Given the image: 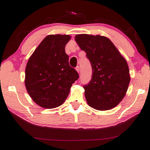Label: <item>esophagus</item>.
I'll return each instance as SVG.
<instances>
[{
    "mask_svg": "<svg viewBox=\"0 0 150 150\" xmlns=\"http://www.w3.org/2000/svg\"><path fill=\"white\" fill-rule=\"evenodd\" d=\"M76 70L79 73V71H80V67L79 66H77L76 67Z\"/></svg>",
    "mask_w": 150,
    "mask_h": 150,
    "instance_id": "obj_1",
    "label": "esophagus"
}]
</instances>
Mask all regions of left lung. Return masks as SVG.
Instances as JSON below:
<instances>
[{"mask_svg":"<svg viewBox=\"0 0 150 150\" xmlns=\"http://www.w3.org/2000/svg\"><path fill=\"white\" fill-rule=\"evenodd\" d=\"M75 40L85 51L92 67V76L84 85L87 104L98 110L115 107L126 95L130 81L128 65L106 37L80 34Z\"/></svg>","mask_w":150,"mask_h":150,"instance_id":"8db88e82","label":"left lung"}]
</instances>
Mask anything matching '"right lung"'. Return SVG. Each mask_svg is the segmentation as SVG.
I'll return each mask as SVG.
<instances>
[{"instance_id":"obj_1","label":"right lung","mask_w":150,"mask_h":150,"mask_svg":"<svg viewBox=\"0 0 150 150\" xmlns=\"http://www.w3.org/2000/svg\"><path fill=\"white\" fill-rule=\"evenodd\" d=\"M70 39L68 35L46 36L28 59L24 83L30 98L41 107L61 106L79 78L76 69L69 66L65 51Z\"/></svg>"}]
</instances>
